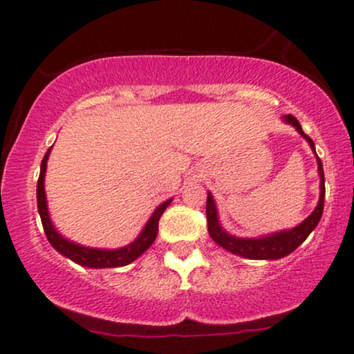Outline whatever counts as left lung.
<instances>
[{
  "instance_id": "1",
  "label": "left lung",
  "mask_w": 354,
  "mask_h": 354,
  "mask_svg": "<svg viewBox=\"0 0 354 354\" xmlns=\"http://www.w3.org/2000/svg\"><path fill=\"white\" fill-rule=\"evenodd\" d=\"M283 120L287 123H292L297 130H299L300 135H304L306 142L310 143L312 150L315 151V143L313 140L310 138L308 135L301 130V125L299 123L293 115H287L283 117ZM318 173H320L322 185H320V201H318V206L315 207L312 214L306 218L300 225H297L292 231H283L272 234L269 237H261V239H239V237L229 236L227 232L224 231L219 225L218 221V211H216V204L212 201V196L207 194L206 201V218H207V232L212 237V241L218 242L221 247H224L229 252L241 255V257L245 259H257V261H269V259H282L285 255L299 247L301 242H304L306 237L310 236V232L317 227L318 223H320L322 214H323V206H325V174H323V165L322 160L318 158Z\"/></svg>"
}]
</instances>
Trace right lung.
<instances>
[{
    "label": "right lung",
    "instance_id": "1",
    "mask_svg": "<svg viewBox=\"0 0 354 354\" xmlns=\"http://www.w3.org/2000/svg\"><path fill=\"white\" fill-rule=\"evenodd\" d=\"M49 151L46 153L44 158L41 163V173L39 180H37V211H39L42 227H44L46 237L50 242V245L54 247L57 252H61L66 257H69L71 261L77 262L79 266L84 267H92V269H105V267H123L127 263L133 262L136 257H140L145 250L150 247L156 239V234H158V221L163 214L168 204L171 203V199L165 201L156 207V211L153 212V216L148 221L142 234L138 236V239L131 242L130 245L122 247V249L115 250H102V249H88V247H82L74 242L64 239V237L54 229L53 223L49 219L48 212V204H46V193H44V174H46V165H48V156Z\"/></svg>",
    "mask_w": 354,
    "mask_h": 354
}]
</instances>
